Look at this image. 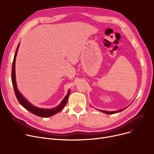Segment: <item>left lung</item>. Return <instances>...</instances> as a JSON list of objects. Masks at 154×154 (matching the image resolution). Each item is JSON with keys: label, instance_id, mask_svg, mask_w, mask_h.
<instances>
[{"label": "left lung", "instance_id": "8db88e82", "mask_svg": "<svg viewBox=\"0 0 154 154\" xmlns=\"http://www.w3.org/2000/svg\"><path fill=\"white\" fill-rule=\"evenodd\" d=\"M125 109H122V110H120L114 111V112H109V111H106V110H99V109H98V110H99V111H100L102 112H103V113H105V114H116V113H117V112H120L122 111V110H124Z\"/></svg>", "mask_w": 154, "mask_h": 154}]
</instances>
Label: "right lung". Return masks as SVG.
<instances>
[{"mask_svg": "<svg viewBox=\"0 0 154 154\" xmlns=\"http://www.w3.org/2000/svg\"><path fill=\"white\" fill-rule=\"evenodd\" d=\"M19 44L17 47V50H16L15 55H14V58L13 60V63H12V82L13 85V87L14 89L15 94L16 97H17L19 102L20 103L21 106L23 107L26 109L30 112L32 114L41 117H48L50 116H52L57 113L59 112L62 110V109L66 106L67 100L69 98V96L70 94V90H69L66 96L65 97L64 99L62 100L61 103L58 106H57L55 108L51 109H42V108H38L37 107H35L33 105H32L29 102H28L25 98L23 97L22 95L19 92L18 88L17 87V84H16V80H15V59H16V56H17L18 49H19Z\"/></svg>", "mask_w": 154, "mask_h": 154, "instance_id": "right-lung-1", "label": "right lung"}]
</instances>
